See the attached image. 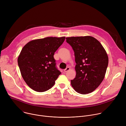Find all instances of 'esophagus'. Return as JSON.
<instances>
[{
	"label": "esophagus",
	"instance_id": "esophagus-1",
	"mask_svg": "<svg viewBox=\"0 0 126 126\" xmlns=\"http://www.w3.org/2000/svg\"><path fill=\"white\" fill-rule=\"evenodd\" d=\"M69 70H70V67H67L65 69H64V71L65 72H67V71H69Z\"/></svg>",
	"mask_w": 126,
	"mask_h": 126
}]
</instances>
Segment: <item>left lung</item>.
I'll return each mask as SVG.
<instances>
[{
	"label": "left lung",
	"instance_id": "1",
	"mask_svg": "<svg viewBox=\"0 0 126 126\" xmlns=\"http://www.w3.org/2000/svg\"><path fill=\"white\" fill-rule=\"evenodd\" d=\"M72 47L76 63L75 78L72 86L81 94L90 93L103 81L108 65V57L100 42L86 36L66 38Z\"/></svg>",
	"mask_w": 126,
	"mask_h": 126
}]
</instances>
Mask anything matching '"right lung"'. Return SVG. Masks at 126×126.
I'll return each mask as SVG.
<instances>
[{"label":"right lung","mask_w":126,"mask_h":126,"mask_svg":"<svg viewBox=\"0 0 126 126\" xmlns=\"http://www.w3.org/2000/svg\"><path fill=\"white\" fill-rule=\"evenodd\" d=\"M65 39V37H48L32 40L23 47L18 64L24 81L33 90L47 91L61 74L54 54Z\"/></svg>","instance_id":"obj_1"}]
</instances>
